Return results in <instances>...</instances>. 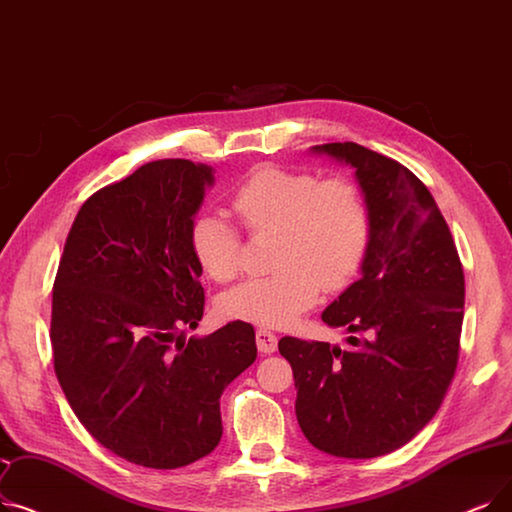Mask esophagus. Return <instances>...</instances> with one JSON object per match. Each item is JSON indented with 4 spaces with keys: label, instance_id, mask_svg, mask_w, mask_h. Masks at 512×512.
I'll return each instance as SVG.
<instances>
[{
    "label": "esophagus",
    "instance_id": "obj_1",
    "mask_svg": "<svg viewBox=\"0 0 512 512\" xmlns=\"http://www.w3.org/2000/svg\"><path fill=\"white\" fill-rule=\"evenodd\" d=\"M255 339H257V349L261 353H274L278 347V339L272 330L268 328H257L255 332Z\"/></svg>",
    "mask_w": 512,
    "mask_h": 512
}]
</instances>
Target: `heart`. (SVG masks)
<instances>
[{"instance_id": "1", "label": "heart", "mask_w": 512, "mask_h": 512, "mask_svg": "<svg viewBox=\"0 0 512 512\" xmlns=\"http://www.w3.org/2000/svg\"><path fill=\"white\" fill-rule=\"evenodd\" d=\"M232 209L253 236L276 234L272 276L236 286L219 301L221 316L259 326L293 324L318 301L320 286H345L366 257L370 211L362 190L343 177L259 167L232 192ZM190 249L215 282L240 272L242 236L221 213H201Z\"/></svg>"}]
</instances>
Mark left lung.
I'll list each match as a JSON object with an SVG mask.
<instances>
[{
	"label": "left lung",
	"mask_w": 512,
	"mask_h": 512,
	"mask_svg": "<svg viewBox=\"0 0 512 512\" xmlns=\"http://www.w3.org/2000/svg\"><path fill=\"white\" fill-rule=\"evenodd\" d=\"M349 163L370 211L362 278L322 320L353 335L351 349L282 337L295 412L314 448L376 458L408 443L439 410L454 379L464 272L450 228L418 177L355 142L314 148Z\"/></svg>",
	"instance_id": "1"
}]
</instances>
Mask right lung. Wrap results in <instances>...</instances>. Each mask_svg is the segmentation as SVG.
<instances>
[{"label": "right lung", "instance_id": "right-lung-1", "mask_svg": "<svg viewBox=\"0 0 512 512\" xmlns=\"http://www.w3.org/2000/svg\"><path fill=\"white\" fill-rule=\"evenodd\" d=\"M211 184V167L161 159L100 188L81 205L54 280L58 383L96 441L148 469L215 450L219 397L257 358L242 320L182 339L205 309L190 226Z\"/></svg>", "mask_w": 512, "mask_h": 512}]
</instances>
